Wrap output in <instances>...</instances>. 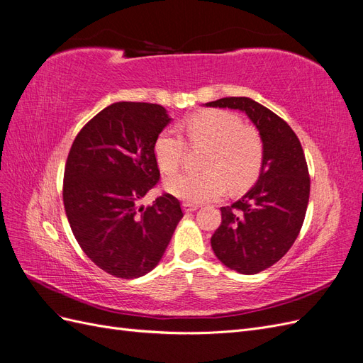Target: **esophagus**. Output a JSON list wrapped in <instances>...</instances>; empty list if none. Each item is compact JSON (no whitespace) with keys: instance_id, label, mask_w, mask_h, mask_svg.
Wrapping results in <instances>:
<instances>
[{"instance_id":"obj_1","label":"esophagus","mask_w":363,"mask_h":363,"mask_svg":"<svg viewBox=\"0 0 363 363\" xmlns=\"http://www.w3.org/2000/svg\"><path fill=\"white\" fill-rule=\"evenodd\" d=\"M182 207H183V211H184L186 213L194 212V211H196V208H199V206H196V204H192V203H183V204H182Z\"/></svg>"}]
</instances>
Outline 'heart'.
<instances>
[{"mask_svg":"<svg viewBox=\"0 0 363 363\" xmlns=\"http://www.w3.org/2000/svg\"><path fill=\"white\" fill-rule=\"evenodd\" d=\"M186 131L194 147H206L203 172H180L164 182L175 199L204 203L223 196L228 188L239 191L256 180L262 167L263 145L257 131L225 111L194 115ZM186 155V142L177 130L167 128L156 138L155 157L164 174L179 169Z\"/></svg>","mask_w":363,"mask_h":363,"instance_id":"obj_1","label":"heart"}]
</instances>
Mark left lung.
I'll return each instance as SVG.
<instances>
[{
    "label": "left lung",
    "instance_id": "1",
    "mask_svg": "<svg viewBox=\"0 0 363 363\" xmlns=\"http://www.w3.org/2000/svg\"><path fill=\"white\" fill-rule=\"evenodd\" d=\"M206 106L244 112L262 139L256 184L232 206L221 207L223 221L211 239L227 268L251 276L279 262L300 233L311 194L306 157L294 130L251 98L227 96Z\"/></svg>",
    "mask_w": 363,
    "mask_h": 363
}]
</instances>
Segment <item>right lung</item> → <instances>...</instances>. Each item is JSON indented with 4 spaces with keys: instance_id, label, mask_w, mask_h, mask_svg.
I'll return each instance as SVG.
<instances>
[{
    "instance_id": "add662e5",
    "label": "right lung",
    "mask_w": 363,
    "mask_h": 363,
    "mask_svg": "<svg viewBox=\"0 0 363 363\" xmlns=\"http://www.w3.org/2000/svg\"><path fill=\"white\" fill-rule=\"evenodd\" d=\"M169 123L159 104L121 101L95 115L72 142L65 212L84 255L111 276L136 279L155 269L183 218L169 194L139 206L160 179L155 142Z\"/></svg>"
}]
</instances>
